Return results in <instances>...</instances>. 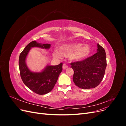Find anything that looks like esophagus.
<instances>
[{
	"label": "esophagus",
	"instance_id": "obj_1",
	"mask_svg": "<svg viewBox=\"0 0 126 126\" xmlns=\"http://www.w3.org/2000/svg\"><path fill=\"white\" fill-rule=\"evenodd\" d=\"M68 67V65H67V64L66 63H64L63 64V69H66V68H67Z\"/></svg>",
	"mask_w": 126,
	"mask_h": 126
}]
</instances>
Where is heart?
<instances>
[{"instance_id":"heart-1","label":"heart","mask_w":126,"mask_h":126,"mask_svg":"<svg viewBox=\"0 0 126 126\" xmlns=\"http://www.w3.org/2000/svg\"><path fill=\"white\" fill-rule=\"evenodd\" d=\"M60 52L55 51L54 56L57 57L69 56L72 59L79 60L85 58L89 55L91 48L88 45H83L81 43H74L62 46L60 48Z\"/></svg>"}]
</instances>
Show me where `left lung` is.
<instances>
[{"label":"left lung","instance_id":"1","mask_svg":"<svg viewBox=\"0 0 126 126\" xmlns=\"http://www.w3.org/2000/svg\"><path fill=\"white\" fill-rule=\"evenodd\" d=\"M97 52L82 61L71 63L75 84L83 89L96 87L104 77L107 66L105 50L98 44Z\"/></svg>","mask_w":126,"mask_h":126}]
</instances>
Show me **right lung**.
Segmentation results:
<instances>
[{"label":"right lung","mask_w":126,"mask_h":126,"mask_svg":"<svg viewBox=\"0 0 126 126\" xmlns=\"http://www.w3.org/2000/svg\"><path fill=\"white\" fill-rule=\"evenodd\" d=\"M34 47L49 49L50 44H42L32 41L27 45L19 58L20 75L22 81L28 88L37 94H45L50 92L54 87L63 70V63L57 66H48L40 72L31 71L27 66L25 60L30 48Z\"/></svg>","instance_id":"obj_1"}]
</instances>
